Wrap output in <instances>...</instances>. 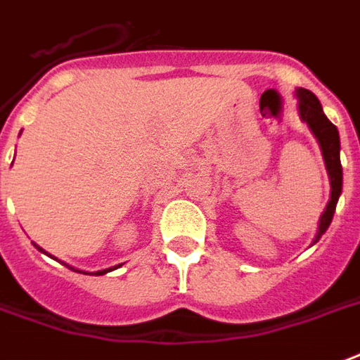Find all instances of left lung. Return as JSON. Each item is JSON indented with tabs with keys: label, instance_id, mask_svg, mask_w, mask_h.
<instances>
[{
	"label": "left lung",
	"instance_id": "left-lung-1",
	"mask_svg": "<svg viewBox=\"0 0 360 360\" xmlns=\"http://www.w3.org/2000/svg\"><path fill=\"white\" fill-rule=\"evenodd\" d=\"M295 97H297V112L303 122H307L309 130L313 132L316 138L322 151V159L326 165L328 178H330V199H328V205L324 212L320 214L319 219V230L311 245H314L316 241L322 238V234L326 232L328 226L332 224L334 219L335 205H338V199L342 195V186H343V170H342V161H340V132L335 128L328 117L322 111V105H320L319 97L314 96L313 91L305 90V88H297L295 90Z\"/></svg>",
	"mask_w": 360,
	"mask_h": 360
}]
</instances>
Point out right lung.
Returning <instances> with one entry per match:
<instances>
[{"label": "right lung", "instance_id": "right-lung-1", "mask_svg": "<svg viewBox=\"0 0 360 360\" xmlns=\"http://www.w3.org/2000/svg\"><path fill=\"white\" fill-rule=\"evenodd\" d=\"M34 245H36V243H34ZM36 249H40L41 253H46V251H44V249L40 248V245H36ZM65 264V263H63ZM65 266H69L70 270H75V272H82V270H76L75 266H70V264H65ZM120 264H117V266H111V269H103V270H97V272H94V274H97V276H103V274H107V272H111V270H115V269H119ZM82 274H90V272H82Z\"/></svg>", "mask_w": 360, "mask_h": 360}]
</instances>
